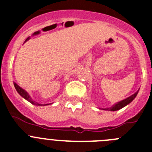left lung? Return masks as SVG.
I'll list each match as a JSON object with an SVG mask.
<instances>
[{
    "mask_svg": "<svg viewBox=\"0 0 152 152\" xmlns=\"http://www.w3.org/2000/svg\"><path fill=\"white\" fill-rule=\"evenodd\" d=\"M139 89L138 90V91H137L135 94H133L132 95H131L130 96H129V97L126 98V99H124V100H121V101L117 102V103H116L115 104H113L112 107H108V108L103 109V110H109V111L119 110H120V109L123 108L124 107H126V106H127L128 104H129V103H131V102L134 99H135V96H137L138 93H139Z\"/></svg>",
    "mask_w": 152,
    "mask_h": 152,
    "instance_id": "left-lung-1",
    "label": "left lung"
}]
</instances>
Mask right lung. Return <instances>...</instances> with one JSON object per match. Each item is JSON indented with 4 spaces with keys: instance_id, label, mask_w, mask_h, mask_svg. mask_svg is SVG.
<instances>
[{
    "instance_id": "1",
    "label": "right lung",
    "mask_w": 152,
    "mask_h": 152,
    "mask_svg": "<svg viewBox=\"0 0 152 152\" xmlns=\"http://www.w3.org/2000/svg\"><path fill=\"white\" fill-rule=\"evenodd\" d=\"M13 85H14V87H15V89L17 90V93H18L21 96H23L24 99H26V100H27V101H29V103H31L32 104H33V105H36V106H46V105H49V104H52V103H45V104H41V103H37V102H36L35 100H33V99L31 98V96H29V94H28V93L26 92L25 90L23 89L22 88H20V87L18 84H16L15 82H13Z\"/></svg>"
}]
</instances>
